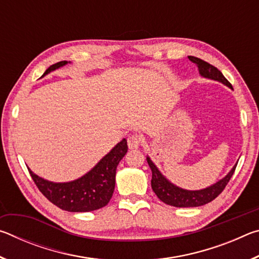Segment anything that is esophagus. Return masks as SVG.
Returning a JSON list of instances; mask_svg holds the SVG:
<instances>
[{
  "label": "esophagus",
  "mask_w": 259,
  "mask_h": 259,
  "mask_svg": "<svg viewBox=\"0 0 259 259\" xmlns=\"http://www.w3.org/2000/svg\"><path fill=\"white\" fill-rule=\"evenodd\" d=\"M126 142H128L129 150H137L140 145V137L138 135H131L126 139Z\"/></svg>",
  "instance_id": "1"
}]
</instances>
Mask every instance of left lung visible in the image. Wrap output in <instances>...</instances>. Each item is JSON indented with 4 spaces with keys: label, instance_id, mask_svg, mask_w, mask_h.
I'll return each mask as SVG.
<instances>
[{
    "label": "left lung",
    "instance_id": "left-lung-1",
    "mask_svg": "<svg viewBox=\"0 0 259 259\" xmlns=\"http://www.w3.org/2000/svg\"><path fill=\"white\" fill-rule=\"evenodd\" d=\"M188 59L198 66L199 72L203 77L211 78V80L222 82L223 84H225L232 89V84L226 80L225 76L223 75L222 72L219 71L218 68L212 66V65H210L209 63H207V61H204L200 58H196V57L190 56L188 57ZM146 160L152 170L151 185L156 196L165 204L172 205V207H177V208L200 207V205L211 202L212 200L216 199L217 196L224 191L227 183L230 182L231 177L233 176L236 164H238L236 163L224 178L221 179V181L217 182L216 184H213V185L199 191H187V190H183V188L170 183L168 179H166L163 175L159 171V169H157L156 165L151 161L150 157L147 156Z\"/></svg>",
    "mask_w": 259,
    "mask_h": 259
}]
</instances>
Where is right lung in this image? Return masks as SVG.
Here are the masks:
<instances>
[{
  "label": "right lung",
  "instance_id": "add662e5",
  "mask_svg": "<svg viewBox=\"0 0 259 259\" xmlns=\"http://www.w3.org/2000/svg\"><path fill=\"white\" fill-rule=\"evenodd\" d=\"M67 61L51 65L42 76L66 65ZM128 152L126 139H122L84 176L68 183H52L35 175L28 168L35 185L57 207L71 212L94 211L106 205L115 187L116 166Z\"/></svg>",
  "mask_w": 259,
  "mask_h": 259
}]
</instances>
